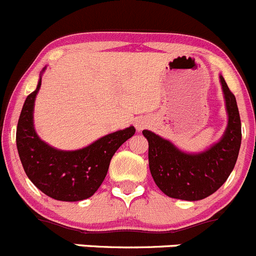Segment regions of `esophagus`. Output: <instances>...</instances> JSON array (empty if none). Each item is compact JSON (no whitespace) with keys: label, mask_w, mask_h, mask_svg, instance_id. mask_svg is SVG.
I'll list each match as a JSON object with an SVG mask.
<instances>
[{"label":"esophagus","mask_w":256,"mask_h":256,"mask_svg":"<svg viewBox=\"0 0 256 256\" xmlns=\"http://www.w3.org/2000/svg\"><path fill=\"white\" fill-rule=\"evenodd\" d=\"M148 126V122L145 120H139L138 122H136V128L138 130H142V128H145Z\"/></svg>","instance_id":"obj_1"}]
</instances>
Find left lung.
<instances>
[{"instance_id": "8db88e82", "label": "left lung", "mask_w": 256, "mask_h": 256, "mask_svg": "<svg viewBox=\"0 0 256 256\" xmlns=\"http://www.w3.org/2000/svg\"><path fill=\"white\" fill-rule=\"evenodd\" d=\"M228 121L221 140L202 152H184L149 130V168L155 184L168 197L200 200L216 192L232 172L241 145V121L234 93L220 76Z\"/></svg>"}]
</instances>
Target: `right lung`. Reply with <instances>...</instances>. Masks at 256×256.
I'll return each instance as SVG.
<instances>
[{"instance_id": "obj_1", "label": "right lung", "mask_w": 256, "mask_h": 256, "mask_svg": "<svg viewBox=\"0 0 256 256\" xmlns=\"http://www.w3.org/2000/svg\"><path fill=\"white\" fill-rule=\"evenodd\" d=\"M40 86L42 77L36 90L25 100L18 122L16 145L24 170L42 193L54 200L77 202L90 198L106 178L116 150L135 134V128L114 131L82 149H56L42 142L34 128L32 114Z\"/></svg>"}]
</instances>
